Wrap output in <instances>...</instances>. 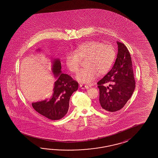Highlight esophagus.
<instances>
[{"instance_id":"esophagus-1","label":"esophagus","mask_w":158,"mask_h":158,"mask_svg":"<svg viewBox=\"0 0 158 158\" xmlns=\"http://www.w3.org/2000/svg\"><path fill=\"white\" fill-rule=\"evenodd\" d=\"M79 86H80V87H81V89H89V86H86V85H83L81 84Z\"/></svg>"}]
</instances>
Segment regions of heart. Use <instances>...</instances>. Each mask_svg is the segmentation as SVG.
<instances>
[{
	"instance_id": "b5f03b06",
	"label": "heart",
	"mask_w": 158,
	"mask_h": 158,
	"mask_svg": "<svg viewBox=\"0 0 158 158\" xmlns=\"http://www.w3.org/2000/svg\"><path fill=\"white\" fill-rule=\"evenodd\" d=\"M115 48L110 45L90 40L80 44L75 51L67 53L65 61L67 68L73 73H77L81 67V59L86 58V68L77 74V80L81 83L89 84L98 74L108 72L115 61Z\"/></svg>"
}]
</instances>
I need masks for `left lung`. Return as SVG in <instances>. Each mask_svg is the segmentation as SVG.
<instances>
[{
  "label": "left lung",
  "instance_id": "left-lung-1",
  "mask_svg": "<svg viewBox=\"0 0 158 158\" xmlns=\"http://www.w3.org/2000/svg\"><path fill=\"white\" fill-rule=\"evenodd\" d=\"M118 52L110 71L97 83L101 107L108 112L121 110L132 96L135 87L132 62L124 43L117 42ZM105 84H109L106 87Z\"/></svg>",
  "mask_w": 158,
  "mask_h": 158
}]
</instances>
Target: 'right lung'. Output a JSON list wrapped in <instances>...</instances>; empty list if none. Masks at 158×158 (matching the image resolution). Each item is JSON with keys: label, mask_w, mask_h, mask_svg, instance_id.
Returning <instances> with one entry per match:
<instances>
[{"label": "right lung", "mask_w": 158, "mask_h": 158, "mask_svg": "<svg viewBox=\"0 0 158 158\" xmlns=\"http://www.w3.org/2000/svg\"><path fill=\"white\" fill-rule=\"evenodd\" d=\"M52 72L57 81L54 83L53 93L48 100L33 102L34 110L40 115L51 120L61 119L68 112L70 97L78 89V83L69 75L61 73L59 59L52 62Z\"/></svg>", "instance_id": "add662e5"}]
</instances>
